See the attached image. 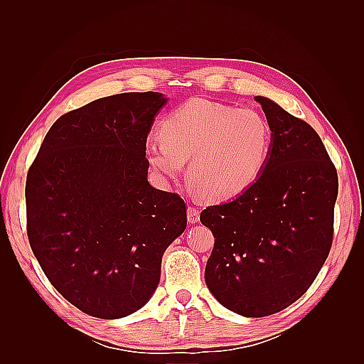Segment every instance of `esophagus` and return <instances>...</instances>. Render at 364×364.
Segmentation results:
<instances>
[{
  "instance_id": "34e87169",
  "label": "esophagus",
  "mask_w": 364,
  "mask_h": 364,
  "mask_svg": "<svg viewBox=\"0 0 364 364\" xmlns=\"http://www.w3.org/2000/svg\"><path fill=\"white\" fill-rule=\"evenodd\" d=\"M186 211H188V222L190 223H197L200 220V211L197 208H194V206H188V209H186Z\"/></svg>"
}]
</instances>
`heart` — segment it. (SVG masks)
I'll return each mask as SVG.
<instances>
[{"label": "heart", "mask_w": 364, "mask_h": 364, "mask_svg": "<svg viewBox=\"0 0 364 364\" xmlns=\"http://www.w3.org/2000/svg\"><path fill=\"white\" fill-rule=\"evenodd\" d=\"M273 132L255 109L232 107L193 98L162 123V135H150L146 155L165 178H178L185 162L203 199L228 200L255 183L269 162Z\"/></svg>", "instance_id": "heart-1"}]
</instances>
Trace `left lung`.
Instances as JSON below:
<instances>
[{
  "label": "left lung",
  "mask_w": 364,
  "mask_h": 364,
  "mask_svg": "<svg viewBox=\"0 0 364 364\" xmlns=\"http://www.w3.org/2000/svg\"><path fill=\"white\" fill-rule=\"evenodd\" d=\"M255 100L273 132L266 168L243 194L200 214L215 238L208 289L246 317L278 313L310 289L333 245L338 193L337 170L316 130L266 97Z\"/></svg>",
  "instance_id": "8db88e82"
}]
</instances>
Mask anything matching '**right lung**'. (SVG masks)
<instances>
[{
  "instance_id": "right-lung-1",
  "label": "right lung",
  "mask_w": 364,
  "mask_h": 364,
  "mask_svg": "<svg viewBox=\"0 0 364 364\" xmlns=\"http://www.w3.org/2000/svg\"><path fill=\"white\" fill-rule=\"evenodd\" d=\"M159 92L98 98L62 115L26 182L27 235L48 281L80 311L126 317L156 290L185 202L147 181L146 141Z\"/></svg>"
}]
</instances>
